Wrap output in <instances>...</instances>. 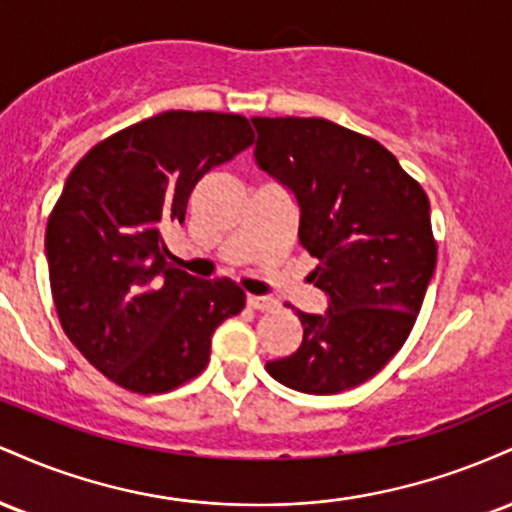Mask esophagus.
I'll use <instances>...</instances> for the list:
<instances>
[{
  "mask_svg": "<svg viewBox=\"0 0 512 512\" xmlns=\"http://www.w3.org/2000/svg\"><path fill=\"white\" fill-rule=\"evenodd\" d=\"M248 305L252 310H274L276 301H274V298H267V296H248Z\"/></svg>",
  "mask_w": 512,
  "mask_h": 512,
  "instance_id": "esophagus-1",
  "label": "esophagus"
}]
</instances>
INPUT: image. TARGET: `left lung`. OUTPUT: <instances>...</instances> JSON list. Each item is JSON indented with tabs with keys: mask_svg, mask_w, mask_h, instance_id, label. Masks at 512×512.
I'll return each instance as SVG.
<instances>
[{
	"mask_svg": "<svg viewBox=\"0 0 512 512\" xmlns=\"http://www.w3.org/2000/svg\"><path fill=\"white\" fill-rule=\"evenodd\" d=\"M255 163L298 204V243L317 257L320 315L267 373L337 395L366 383L407 342L436 272L431 204L385 146L320 117H252Z\"/></svg>",
	"mask_w": 512,
	"mask_h": 512,
	"instance_id": "obj_1",
	"label": "left lung"
}]
</instances>
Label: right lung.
<instances>
[{"label": "right lung", "instance_id": "1", "mask_svg": "<svg viewBox=\"0 0 512 512\" xmlns=\"http://www.w3.org/2000/svg\"><path fill=\"white\" fill-rule=\"evenodd\" d=\"M252 139L240 115L168 110L93 146L64 182L45 231L52 298L72 344L125 390L195 378L216 327L245 308L231 279L170 267L161 231Z\"/></svg>", "mask_w": 512, "mask_h": 512}]
</instances>
